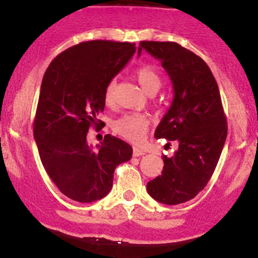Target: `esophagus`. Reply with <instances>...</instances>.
Wrapping results in <instances>:
<instances>
[{
	"label": "esophagus",
	"mask_w": 258,
	"mask_h": 258,
	"mask_svg": "<svg viewBox=\"0 0 258 258\" xmlns=\"http://www.w3.org/2000/svg\"><path fill=\"white\" fill-rule=\"evenodd\" d=\"M142 155H145V151L144 150L139 149V147H134V156H142Z\"/></svg>",
	"instance_id": "1"
}]
</instances>
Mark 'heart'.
<instances>
[{
	"label": "heart",
	"instance_id": "1",
	"mask_svg": "<svg viewBox=\"0 0 258 258\" xmlns=\"http://www.w3.org/2000/svg\"><path fill=\"white\" fill-rule=\"evenodd\" d=\"M135 78L139 82L141 88L146 92L149 96H154L157 93L162 84V79L157 69L152 66L139 67L135 72ZM114 88H116V82L111 81L104 91V101L107 104H111L114 99ZM147 124L149 121L145 116L139 113L126 114L117 119L113 124V128L119 136L124 137L128 141L134 144H140L145 139V135L147 131Z\"/></svg>",
	"mask_w": 258,
	"mask_h": 258
}]
</instances>
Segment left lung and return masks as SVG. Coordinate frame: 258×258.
<instances>
[{
  "label": "left lung",
  "mask_w": 258,
  "mask_h": 258,
  "mask_svg": "<svg viewBox=\"0 0 258 258\" xmlns=\"http://www.w3.org/2000/svg\"><path fill=\"white\" fill-rule=\"evenodd\" d=\"M142 50L161 61L174 91L155 139L179 144L174 156H162V174L147 182V192L160 203L176 206L208 184L226 142L227 118L218 84L202 57L170 41H141L139 56Z\"/></svg>",
  "instance_id": "8db88e82"
}]
</instances>
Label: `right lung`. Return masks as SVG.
I'll list each match as a JSON object with an SVG mask.
<instances>
[{
	"label": "right lung",
	"mask_w": 258,
	"mask_h": 258,
	"mask_svg": "<svg viewBox=\"0 0 258 258\" xmlns=\"http://www.w3.org/2000/svg\"><path fill=\"white\" fill-rule=\"evenodd\" d=\"M136 51L130 42L93 40L60 52L44 74L34 121V139L50 179L79 203L99 201L111 191L113 172L131 160L132 147L106 135L97 149L87 132L103 112L104 91Z\"/></svg>",
	"instance_id": "obj_1"
}]
</instances>
